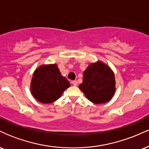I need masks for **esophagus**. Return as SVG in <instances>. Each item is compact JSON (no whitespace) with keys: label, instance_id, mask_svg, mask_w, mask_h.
Instances as JSON below:
<instances>
[{"label":"esophagus","instance_id":"esophagus-1","mask_svg":"<svg viewBox=\"0 0 149 149\" xmlns=\"http://www.w3.org/2000/svg\"><path fill=\"white\" fill-rule=\"evenodd\" d=\"M71 83H72L73 85H74V86H77V85H78L77 80H73V81H71Z\"/></svg>","mask_w":149,"mask_h":149}]
</instances>
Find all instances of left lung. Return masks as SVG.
Returning <instances> with one entry per match:
<instances>
[{
  "mask_svg": "<svg viewBox=\"0 0 149 149\" xmlns=\"http://www.w3.org/2000/svg\"><path fill=\"white\" fill-rule=\"evenodd\" d=\"M115 86V76L111 69L102 61H98L90 64L84 71L79 89L90 102L103 104L113 96Z\"/></svg>",
  "mask_w": 149,
  "mask_h": 149,
  "instance_id": "left-lung-1",
  "label": "left lung"
}]
</instances>
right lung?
Instances as JSON below:
<instances>
[{
    "mask_svg": "<svg viewBox=\"0 0 149 149\" xmlns=\"http://www.w3.org/2000/svg\"><path fill=\"white\" fill-rule=\"evenodd\" d=\"M70 87L68 80L61 75L57 64L43 65L34 71L31 90L36 100L43 104L57 100Z\"/></svg>",
    "mask_w": 149,
    "mask_h": 149,
    "instance_id": "right-lung-1",
    "label": "right lung"
}]
</instances>
